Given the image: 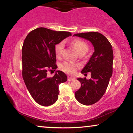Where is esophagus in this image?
I'll use <instances>...</instances> for the list:
<instances>
[{"instance_id": "esophagus-1", "label": "esophagus", "mask_w": 133, "mask_h": 133, "mask_svg": "<svg viewBox=\"0 0 133 133\" xmlns=\"http://www.w3.org/2000/svg\"><path fill=\"white\" fill-rule=\"evenodd\" d=\"M74 79H75V78L71 77V76H69V77H68V81H73V80H74Z\"/></svg>"}]
</instances>
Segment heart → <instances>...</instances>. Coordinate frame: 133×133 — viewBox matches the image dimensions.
<instances>
[{"mask_svg":"<svg viewBox=\"0 0 133 133\" xmlns=\"http://www.w3.org/2000/svg\"><path fill=\"white\" fill-rule=\"evenodd\" d=\"M71 44L74 46L79 54H85L89 50V44L85 41L80 38H75L71 42ZM64 48V42H61L57 43L55 46V53L56 57L60 58ZM80 67V64L78 63H74L70 61H65L60 65V68L63 72L66 74H73L76 72L77 69Z\"/></svg>","mask_w":133,"mask_h":133,"instance_id":"obj_1","label":"heart"}]
</instances>
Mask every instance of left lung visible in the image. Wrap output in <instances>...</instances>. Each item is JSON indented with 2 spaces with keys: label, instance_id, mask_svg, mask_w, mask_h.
<instances>
[{
  "label": "left lung",
  "instance_id": "left-lung-1",
  "mask_svg": "<svg viewBox=\"0 0 133 133\" xmlns=\"http://www.w3.org/2000/svg\"><path fill=\"white\" fill-rule=\"evenodd\" d=\"M89 40L95 52L82 70V74L91 73V78H78L81 87L75 94L76 100L85 105L95 104L102 98L113 74V52L111 44L105 37L97 32L74 34Z\"/></svg>",
  "mask_w": 133,
  "mask_h": 133
}]
</instances>
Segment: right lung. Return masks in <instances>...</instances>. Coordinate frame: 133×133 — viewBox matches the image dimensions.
I'll list each match as a JSON object with an SVG mask.
<instances>
[{"mask_svg":"<svg viewBox=\"0 0 133 133\" xmlns=\"http://www.w3.org/2000/svg\"><path fill=\"white\" fill-rule=\"evenodd\" d=\"M70 32L55 31L38 28L30 32L22 47V76L29 92L35 101L43 106H49L58 98L59 84L67 79L62 71L48 77V71H55V46L66 37Z\"/></svg>","mask_w":133,"mask_h":133,"instance_id":"right-lung-1","label":"right lung"}]
</instances>
